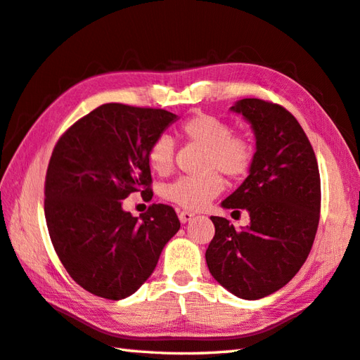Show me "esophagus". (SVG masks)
Returning a JSON list of instances; mask_svg holds the SVG:
<instances>
[{
    "label": "esophagus",
    "mask_w": 360,
    "mask_h": 360,
    "mask_svg": "<svg viewBox=\"0 0 360 360\" xmlns=\"http://www.w3.org/2000/svg\"><path fill=\"white\" fill-rule=\"evenodd\" d=\"M193 217H194V212H191V211H180L179 212V219H180L181 224L189 222Z\"/></svg>",
    "instance_id": "34e87169"
}]
</instances>
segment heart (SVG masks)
Here are the masks:
<instances>
[{"label":"heart","instance_id":"obj_1","mask_svg":"<svg viewBox=\"0 0 360 360\" xmlns=\"http://www.w3.org/2000/svg\"><path fill=\"white\" fill-rule=\"evenodd\" d=\"M180 134L186 141L205 148L202 166L207 174L200 177H180L165 189L167 200L186 210H202L224 189V179L244 177L255 158V146L244 135L231 134V126L208 113H195L183 121ZM152 171L167 175L174 166V141L166 135L158 136L148 150Z\"/></svg>","mask_w":360,"mask_h":360}]
</instances>
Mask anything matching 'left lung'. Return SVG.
Instances as JSON below:
<instances>
[{
  "label": "left lung",
  "instance_id": "left-lung-1",
  "mask_svg": "<svg viewBox=\"0 0 360 360\" xmlns=\"http://www.w3.org/2000/svg\"><path fill=\"white\" fill-rule=\"evenodd\" d=\"M231 112L250 122L256 152L248 177L221 203L245 210L240 231L211 216L214 238L205 253L214 280L244 300L270 295L288 284L309 255L320 219V174L304 130L284 107L248 98Z\"/></svg>",
  "mask_w": 360,
  "mask_h": 360
}]
</instances>
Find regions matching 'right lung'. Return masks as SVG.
Listing matches in <instances>:
<instances>
[{"label": "right lung", "instance_id": "add662e5", "mask_svg": "<svg viewBox=\"0 0 360 360\" xmlns=\"http://www.w3.org/2000/svg\"><path fill=\"white\" fill-rule=\"evenodd\" d=\"M177 120L161 108L104 104L72 124L51 155L45 217L54 250L70 276L93 295L122 300L157 267L180 221L153 203L139 217L122 200L152 195L148 150Z\"/></svg>", "mask_w": 360, "mask_h": 360}]
</instances>
